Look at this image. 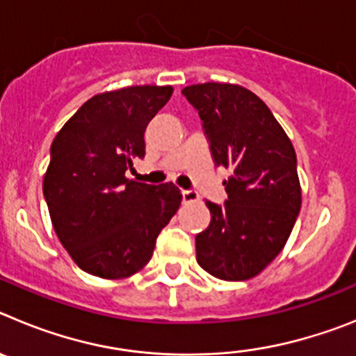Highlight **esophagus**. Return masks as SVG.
I'll return each instance as SVG.
<instances>
[{"label": "esophagus", "instance_id": "obj_1", "mask_svg": "<svg viewBox=\"0 0 356 356\" xmlns=\"http://www.w3.org/2000/svg\"><path fill=\"white\" fill-rule=\"evenodd\" d=\"M181 197H184V203H196V201H200V196L194 191H181Z\"/></svg>", "mask_w": 356, "mask_h": 356}]
</instances>
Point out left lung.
Segmentation results:
<instances>
[{
    "instance_id": "left-lung-1",
    "label": "left lung",
    "mask_w": 356,
    "mask_h": 356,
    "mask_svg": "<svg viewBox=\"0 0 356 356\" xmlns=\"http://www.w3.org/2000/svg\"><path fill=\"white\" fill-rule=\"evenodd\" d=\"M216 165L232 171L225 205L207 201L210 226L196 237V260L209 275L244 282L284 250L301 209L291 139L257 94L235 83L188 85Z\"/></svg>"
}]
</instances>
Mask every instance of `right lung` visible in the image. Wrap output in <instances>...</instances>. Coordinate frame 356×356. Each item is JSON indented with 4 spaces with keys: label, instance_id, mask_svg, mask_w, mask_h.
<instances>
[{
    "label": "right lung",
    "instance_id": "right-lung-1",
    "mask_svg": "<svg viewBox=\"0 0 356 356\" xmlns=\"http://www.w3.org/2000/svg\"><path fill=\"white\" fill-rule=\"evenodd\" d=\"M171 94V85L96 94L56 134L42 191L56 237L81 271L105 280L139 273L180 209L181 193L171 181L127 178L146 155L147 122Z\"/></svg>",
    "mask_w": 356,
    "mask_h": 356
}]
</instances>
